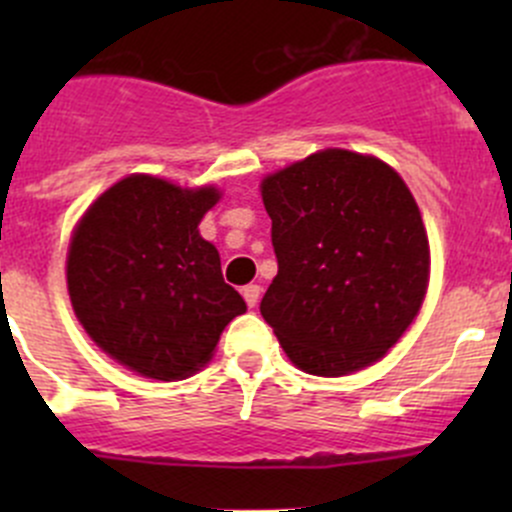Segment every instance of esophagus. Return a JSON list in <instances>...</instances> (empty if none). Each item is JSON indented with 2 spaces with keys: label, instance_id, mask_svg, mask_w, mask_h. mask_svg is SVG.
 <instances>
[{
  "label": "esophagus",
  "instance_id": "1",
  "mask_svg": "<svg viewBox=\"0 0 512 512\" xmlns=\"http://www.w3.org/2000/svg\"><path fill=\"white\" fill-rule=\"evenodd\" d=\"M242 297H245L247 307H257V302H260V285H245L242 287Z\"/></svg>",
  "mask_w": 512,
  "mask_h": 512
}]
</instances>
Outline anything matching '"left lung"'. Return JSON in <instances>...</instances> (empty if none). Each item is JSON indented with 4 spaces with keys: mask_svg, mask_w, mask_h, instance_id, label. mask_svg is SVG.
Returning a JSON list of instances; mask_svg holds the SVG:
<instances>
[{
    "mask_svg": "<svg viewBox=\"0 0 512 512\" xmlns=\"http://www.w3.org/2000/svg\"><path fill=\"white\" fill-rule=\"evenodd\" d=\"M277 277L260 302L297 369L344 376L411 327L428 287V237L391 165L327 148L262 180Z\"/></svg>",
    "mask_w": 512,
    "mask_h": 512,
    "instance_id": "8db88e82",
    "label": "left lung"
}]
</instances>
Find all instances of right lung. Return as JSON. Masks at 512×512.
<instances>
[{
  "label": "right lung",
  "mask_w": 512,
  "mask_h": 512,
  "mask_svg": "<svg viewBox=\"0 0 512 512\" xmlns=\"http://www.w3.org/2000/svg\"><path fill=\"white\" fill-rule=\"evenodd\" d=\"M218 200L213 185L190 190L128 175L76 225L66 260L71 307L98 347L136 374H195L247 309L198 230Z\"/></svg>",
  "instance_id": "add662e5"
}]
</instances>
